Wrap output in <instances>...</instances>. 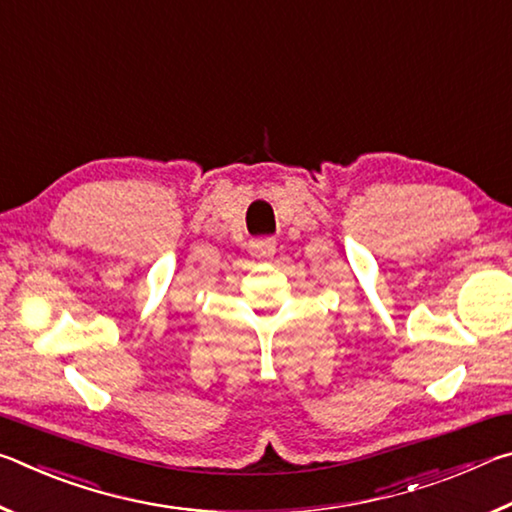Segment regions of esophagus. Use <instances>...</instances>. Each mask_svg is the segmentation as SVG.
<instances>
[{"label": "esophagus", "mask_w": 512, "mask_h": 512, "mask_svg": "<svg viewBox=\"0 0 512 512\" xmlns=\"http://www.w3.org/2000/svg\"><path fill=\"white\" fill-rule=\"evenodd\" d=\"M248 250H250V255H255V257H268V255H273L275 253V239H271V237H262V239H253L248 244Z\"/></svg>", "instance_id": "34e87169"}]
</instances>
